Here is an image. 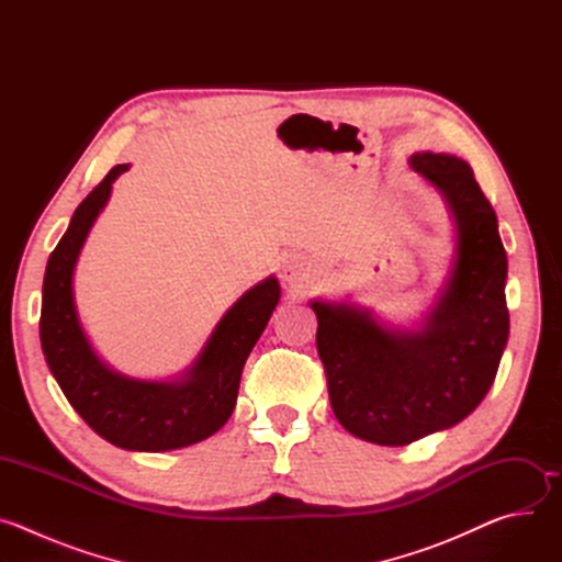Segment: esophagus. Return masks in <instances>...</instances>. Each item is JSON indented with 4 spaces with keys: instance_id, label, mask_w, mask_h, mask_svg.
<instances>
[{
    "instance_id": "obj_1",
    "label": "esophagus",
    "mask_w": 562,
    "mask_h": 562,
    "mask_svg": "<svg viewBox=\"0 0 562 562\" xmlns=\"http://www.w3.org/2000/svg\"><path fill=\"white\" fill-rule=\"evenodd\" d=\"M280 273H282V280L291 286L300 284L306 276H308V269H306V262L295 258V256H289V258H282L280 262Z\"/></svg>"
}]
</instances>
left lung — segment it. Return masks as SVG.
<instances>
[{
	"label": "left lung",
	"mask_w": 562,
	"mask_h": 562,
	"mask_svg": "<svg viewBox=\"0 0 562 562\" xmlns=\"http://www.w3.org/2000/svg\"><path fill=\"white\" fill-rule=\"evenodd\" d=\"M416 173L447 198L456 262L420 331H391L349 304L311 302L317 356L340 425L400 447L467 418L494 384L507 336V254L492 202L460 157L412 155Z\"/></svg>",
	"instance_id": "1"
}]
</instances>
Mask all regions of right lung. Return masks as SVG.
<instances>
[{"mask_svg": "<svg viewBox=\"0 0 562 562\" xmlns=\"http://www.w3.org/2000/svg\"><path fill=\"white\" fill-rule=\"evenodd\" d=\"M124 171L128 165L113 167L82 200L53 249L44 273L40 340L66 400L95 434L131 451H169L213 436L231 418L239 375L280 300V284L269 278L239 297L182 380L142 382L111 371L79 327L72 269Z\"/></svg>", "mask_w": 562, "mask_h": 562, "instance_id": "obj_1", "label": "right lung"}]
</instances>
